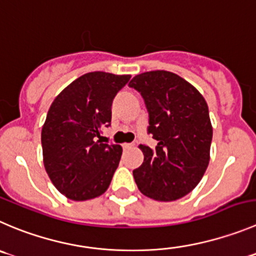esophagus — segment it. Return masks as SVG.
<instances>
[{
  "mask_svg": "<svg viewBox=\"0 0 256 256\" xmlns=\"http://www.w3.org/2000/svg\"><path fill=\"white\" fill-rule=\"evenodd\" d=\"M133 146H134V143H124L123 148L124 150H130V148H132Z\"/></svg>",
  "mask_w": 256,
  "mask_h": 256,
  "instance_id": "obj_1",
  "label": "esophagus"
}]
</instances>
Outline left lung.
Returning a JSON list of instances; mask_svg holds the SVG:
<instances>
[{
  "instance_id": "left-lung-1",
  "label": "left lung",
  "mask_w": 256,
  "mask_h": 256,
  "mask_svg": "<svg viewBox=\"0 0 256 256\" xmlns=\"http://www.w3.org/2000/svg\"><path fill=\"white\" fill-rule=\"evenodd\" d=\"M130 88L142 96L147 133L156 147L140 144L144 160L133 171L138 188L157 201H174L197 186L210 160L212 140L208 106L188 82L164 70L133 78Z\"/></svg>"
}]
</instances>
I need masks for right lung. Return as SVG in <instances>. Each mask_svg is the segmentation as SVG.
Listing matches in <instances>:
<instances>
[{"label":"right lung","mask_w":256,"mask_h":256,"mask_svg":"<svg viewBox=\"0 0 256 256\" xmlns=\"http://www.w3.org/2000/svg\"><path fill=\"white\" fill-rule=\"evenodd\" d=\"M130 79V75L88 72L51 104L41 132L44 166L68 198H94L110 184L122 147L103 143L100 132L110 126L113 99Z\"/></svg>","instance_id":"1"}]
</instances>
